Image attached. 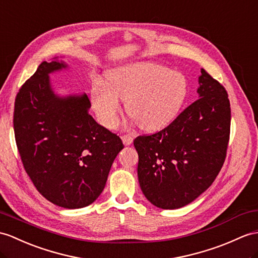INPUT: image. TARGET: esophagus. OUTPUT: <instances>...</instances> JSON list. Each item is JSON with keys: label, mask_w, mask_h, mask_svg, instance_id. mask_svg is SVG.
<instances>
[{"label": "esophagus", "mask_w": 258, "mask_h": 258, "mask_svg": "<svg viewBox=\"0 0 258 258\" xmlns=\"http://www.w3.org/2000/svg\"><path fill=\"white\" fill-rule=\"evenodd\" d=\"M121 139H122V142H123L124 146H130V144L133 143V141H134L133 136H130V135H124V136H122Z\"/></svg>", "instance_id": "34e87169"}]
</instances>
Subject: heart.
I'll return each instance as SVG.
<instances>
[{
  "label": "heart",
  "mask_w": 258,
  "mask_h": 258,
  "mask_svg": "<svg viewBox=\"0 0 258 258\" xmlns=\"http://www.w3.org/2000/svg\"><path fill=\"white\" fill-rule=\"evenodd\" d=\"M108 83L95 82L91 90L93 107L107 128H115L119 121V99L141 129L164 128L179 114L188 91L183 74L150 62L115 69L108 74Z\"/></svg>",
  "instance_id": "heart-1"
}]
</instances>
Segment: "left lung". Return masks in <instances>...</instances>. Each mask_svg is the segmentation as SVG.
<instances>
[{
  "instance_id": "1",
  "label": "left lung",
  "mask_w": 258,
  "mask_h": 258,
  "mask_svg": "<svg viewBox=\"0 0 258 258\" xmlns=\"http://www.w3.org/2000/svg\"><path fill=\"white\" fill-rule=\"evenodd\" d=\"M198 82L197 100L166 128L134 141L141 190L161 209H177L194 202L211 186L227 155L228 93L204 69Z\"/></svg>"
}]
</instances>
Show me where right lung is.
<instances>
[{
    "label": "right lung",
    "mask_w": 258,
    "mask_h": 258,
    "mask_svg": "<svg viewBox=\"0 0 258 258\" xmlns=\"http://www.w3.org/2000/svg\"><path fill=\"white\" fill-rule=\"evenodd\" d=\"M67 68L56 58L42 62L17 93L13 122L24 168L37 190L56 206L78 209L102 194L123 144L89 114L86 94L55 95L49 74Z\"/></svg>",
    "instance_id": "right-lung-1"
}]
</instances>
